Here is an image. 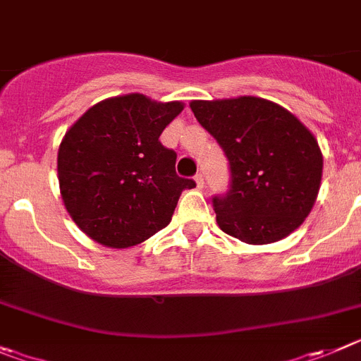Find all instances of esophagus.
<instances>
[{"mask_svg": "<svg viewBox=\"0 0 361 361\" xmlns=\"http://www.w3.org/2000/svg\"><path fill=\"white\" fill-rule=\"evenodd\" d=\"M195 183H197V188H204V175L202 173L195 175Z\"/></svg>", "mask_w": 361, "mask_h": 361, "instance_id": "1", "label": "esophagus"}]
</instances>
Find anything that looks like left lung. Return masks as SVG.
<instances>
[{
	"label": "left lung",
	"mask_w": 361,
	"mask_h": 361,
	"mask_svg": "<svg viewBox=\"0 0 361 361\" xmlns=\"http://www.w3.org/2000/svg\"><path fill=\"white\" fill-rule=\"evenodd\" d=\"M190 107L229 161V190L213 197L220 229L250 245L293 233L312 211L322 178L312 132L263 98L197 100Z\"/></svg>",
	"instance_id": "8db88e82"
}]
</instances>
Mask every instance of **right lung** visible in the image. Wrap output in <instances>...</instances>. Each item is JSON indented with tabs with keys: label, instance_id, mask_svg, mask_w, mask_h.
<instances>
[{
	"label": "right lung",
	"instance_id": "add662e5",
	"mask_svg": "<svg viewBox=\"0 0 361 361\" xmlns=\"http://www.w3.org/2000/svg\"><path fill=\"white\" fill-rule=\"evenodd\" d=\"M143 94L109 98L66 132L59 148V184L78 227L102 245H137L170 224L193 178L178 177L177 154L159 141L183 111Z\"/></svg>",
	"mask_w": 361,
	"mask_h": 361
}]
</instances>
